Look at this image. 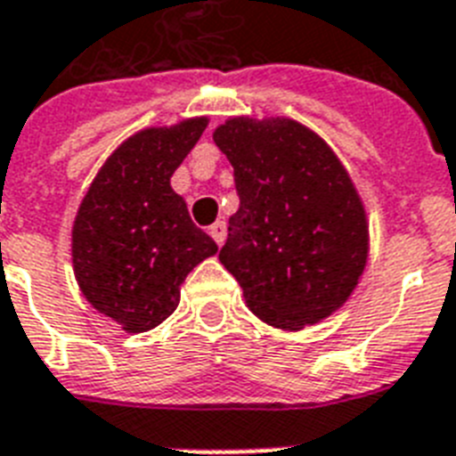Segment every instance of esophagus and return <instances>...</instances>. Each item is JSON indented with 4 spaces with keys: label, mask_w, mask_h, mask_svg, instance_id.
<instances>
[{
    "label": "esophagus",
    "mask_w": 456,
    "mask_h": 456,
    "mask_svg": "<svg viewBox=\"0 0 456 456\" xmlns=\"http://www.w3.org/2000/svg\"><path fill=\"white\" fill-rule=\"evenodd\" d=\"M208 234L213 236V240H216L217 246H222V243H224V239H227V224H224L222 220L216 222V224L208 229Z\"/></svg>",
    "instance_id": "1"
}]
</instances>
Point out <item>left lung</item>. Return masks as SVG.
Returning <instances> with one entry per match:
<instances>
[{
	"mask_svg": "<svg viewBox=\"0 0 456 456\" xmlns=\"http://www.w3.org/2000/svg\"><path fill=\"white\" fill-rule=\"evenodd\" d=\"M213 140L234 166L240 199L220 262L248 309L281 330L332 316L356 290L370 253L349 170L316 131L288 117H229Z\"/></svg>",
	"mask_w": 456,
	"mask_h": 456,
	"instance_id": "left-lung-1",
	"label": "left lung"
}]
</instances>
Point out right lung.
I'll return each mask as SVG.
<instances>
[{
  "label": "right lung",
  "mask_w": 456,
  "mask_h": 456,
  "mask_svg": "<svg viewBox=\"0 0 456 456\" xmlns=\"http://www.w3.org/2000/svg\"><path fill=\"white\" fill-rule=\"evenodd\" d=\"M208 117L133 133L100 166L72 224V266L81 295L126 332H147L180 305L187 273L217 253L196 227L170 177Z\"/></svg>",
  "instance_id": "obj_1"
}]
</instances>
